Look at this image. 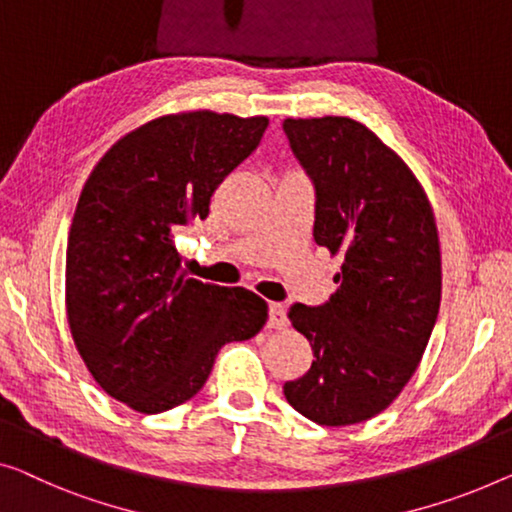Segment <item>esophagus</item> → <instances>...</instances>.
Masks as SVG:
<instances>
[{
	"mask_svg": "<svg viewBox=\"0 0 512 512\" xmlns=\"http://www.w3.org/2000/svg\"><path fill=\"white\" fill-rule=\"evenodd\" d=\"M269 329H285L287 326V310L282 303H271L269 305Z\"/></svg>",
	"mask_w": 512,
	"mask_h": 512,
	"instance_id": "obj_1",
	"label": "esophagus"
}]
</instances>
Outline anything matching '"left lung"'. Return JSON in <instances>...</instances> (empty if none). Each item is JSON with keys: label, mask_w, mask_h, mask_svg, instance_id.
<instances>
[{"label": "left lung", "mask_w": 512, "mask_h": 512, "mask_svg": "<svg viewBox=\"0 0 512 512\" xmlns=\"http://www.w3.org/2000/svg\"><path fill=\"white\" fill-rule=\"evenodd\" d=\"M282 128L315 183V243L342 259L329 303L289 310L315 358L282 391L317 425H354L381 414L421 363L441 303L437 220L416 174L361 121Z\"/></svg>", "instance_id": "8db88e82"}]
</instances>
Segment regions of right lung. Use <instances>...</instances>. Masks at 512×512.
<instances>
[{"instance_id":"1","label":"right lung","mask_w":512,"mask_h":512,"mask_svg":"<svg viewBox=\"0 0 512 512\" xmlns=\"http://www.w3.org/2000/svg\"><path fill=\"white\" fill-rule=\"evenodd\" d=\"M266 126L213 110L165 114L114 142L82 188L66 246L68 326L96 384L140 414L193 398L220 347L269 319L250 289L183 276L174 246Z\"/></svg>"}]
</instances>
